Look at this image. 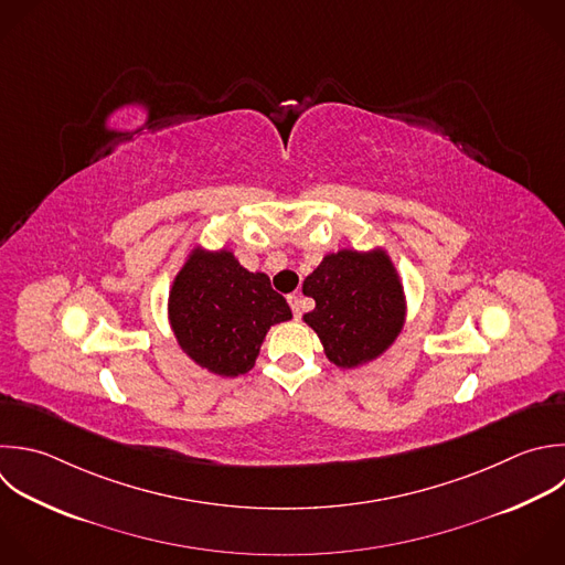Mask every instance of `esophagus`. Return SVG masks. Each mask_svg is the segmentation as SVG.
I'll return each mask as SVG.
<instances>
[{"label": "esophagus", "mask_w": 565, "mask_h": 565, "mask_svg": "<svg viewBox=\"0 0 565 565\" xmlns=\"http://www.w3.org/2000/svg\"><path fill=\"white\" fill-rule=\"evenodd\" d=\"M287 300H289V307H291V311H294V318L298 320V318L302 316V300H300L296 294L287 296Z\"/></svg>", "instance_id": "34e87169"}]
</instances>
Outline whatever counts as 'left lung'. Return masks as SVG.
<instances>
[{
    "mask_svg": "<svg viewBox=\"0 0 565 565\" xmlns=\"http://www.w3.org/2000/svg\"><path fill=\"white\" fill-rule=\"evenodd\" d=\"M302 294L316 300L305 322L338 366L353 369L377 358L402 329V285L384 254H331L305 278Z\"/></svg>",
    "mask_w": 565,
    "mask_h": 565,
    "instance_id": "1",
    "label": "left lung"
}]
</instances>
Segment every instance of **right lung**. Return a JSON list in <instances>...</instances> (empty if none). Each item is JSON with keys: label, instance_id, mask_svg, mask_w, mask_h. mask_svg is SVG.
<instances>
[{"label": "right lung", "instance_id": "obj_1", "mask_svg": "<svg viewBox=\"0 0 565 565\" xmlns=\"http://www.w3.org/2000/svg\"><path fill=\"white\" fill-rule=\"evenodd\" d=\"M291 318L265 274H252L230 252H194L170 294V322L183 351L203 369L247 373L271 324Z\"/></svg>", "mask_w": 565, "mask_h": 565}]
</instances>
